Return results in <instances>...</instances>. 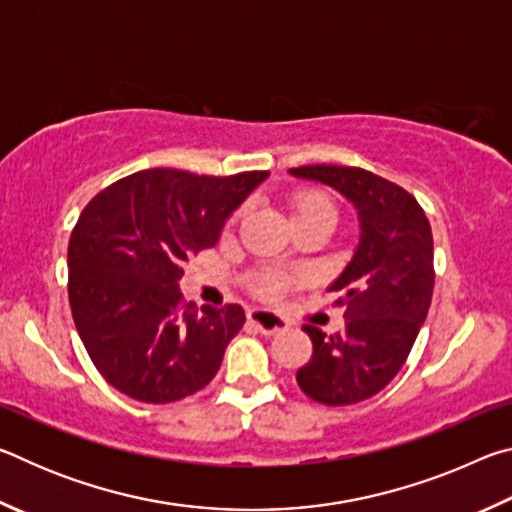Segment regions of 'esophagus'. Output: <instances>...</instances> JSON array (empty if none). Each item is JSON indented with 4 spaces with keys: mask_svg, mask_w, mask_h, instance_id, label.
Segmentation results:
<instances>
[{
    "mask_svg": "<svg viewBox=\"0 0 512 512\" xmlns=\"http://www.w3.org/2000/svg\"><path fill=\"white\" fill-rule=\"evenodd\" d=\"M248 323L253 325L255 329H259V332L266 334V336H273L277 332H284L287 329V320L271 314V311L266 309H250L248 311Z\"/></svg>",
    "mask_w": 512,
    "mask_h": 512,
    "instance_id": "34e87169",
    "label": "esophagus"
}]
</instances>
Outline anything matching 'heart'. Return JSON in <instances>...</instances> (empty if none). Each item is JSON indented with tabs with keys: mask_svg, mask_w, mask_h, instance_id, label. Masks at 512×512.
I'll return each mask as SVG.
<instances>
[{
	"mask_svg": "<svg viewBox=\"0 0 512 512\" xmlns=\"http://www.w3.org/2000/svg\"><path fill=\"white\" fill-rule=\"evenodd\" d=\"M291 216L293 223L296 221H325L332 223L336 221V205L332 198L320 189H300L291 196ZM293 280L289 275L266 271L257 275L253 282H250V289H253L257 296L262 298H275L289 287Z\"/></svg>",
	"mask_w": 512,
	"mask_h": 512,
	"instance_id": "1",
	"label": "heart"
}]
</instances>
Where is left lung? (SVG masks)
<instances>
[{"label":"left lung","instance_id":"1","mask_svg":"<svg viewBox=\"0 0 512 512\" xmlns=\"http://www.w3.org/2000/svg\"><path fill=\"white\" fill-rule=\"evenodd\" d=\"M291 173L334 187L359 212L357 253L329 287L345 327L325 334L302 325L314 352L296 375L311 400L357 404L391 384L427 318L436 280L431 225L406 189L372 171L311 164Z\"/></svg>","mask_w":512,"mask_h":512}]
</instances>
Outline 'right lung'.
I'll use <instances>...</instances> for the list:
<instances>
[{
    "label": "right lung",
    "instance_id": "1",
    "mask_svg": "<svg viewBox=\"0 0 512 512\" xmlns=\"http://www.w3.org/2000/svg\"><path fill=\"white\" fill-rule=\"evenodd\" d=\"M266 176L149 169L85 205L69 237L67 293L85 350L110 386L167 404L214 379L246 314L239 305L198 314L178 282L185 262L219 241L225 219Z\"/></svg>",
    "mask_w": 512,
    "mask_h": 512
}]
</instances>
